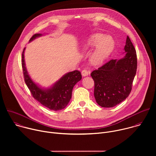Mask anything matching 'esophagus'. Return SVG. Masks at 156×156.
<instances>
[{"mask_svg":"<svg viewBox=\"0 0 156 156\" xmlns=\"http://www.w3.org/2000/svg\"><path fill=\"white\" fill-rule=\"evenodd\" d=\"M81 75L83 76H86L89 75V71H87L86 69H84V70H82Z\"/></svg>","mask_w":156,"mask_h":156,"instance_id":"esophagus-1","label":"esophagus"}]
</instances>
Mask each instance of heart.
<instances>
[{
	"label": "heart",
	"mask_w": 156,
	"mask_h": 156,
	"mask_svg": "<svg viewBox=\"0 0 156 156\" xmlns=\"http://www.w3.org/2000/svg\"><path fill=\"white\" fill-rule=\"evenodd\" d=\"M92 52L90 60L94 65H99L103 62L112 52L114 48L112 38L102 34H95L91 36L83 47V50H87L96 46Z\"/></svg>",
	"instance_id": "heart-1"
}]
</instances>
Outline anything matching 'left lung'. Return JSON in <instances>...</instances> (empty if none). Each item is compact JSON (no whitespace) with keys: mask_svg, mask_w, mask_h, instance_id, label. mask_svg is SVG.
<instances>
[{"mask_svg":"<svg viewBox=\"0 0 156 156\" xmlns=\"http://www.w3.org/2000/svg\"><path fill=\"white\" fill-rule=\"evenodd\" d=\"M125 55L112 59L91 73L94 81V95L102 107H113L129 96L137 69L136 50L128 36L124 48Z\"/></svg>","mask_w":156,"mask_h":156,"instance_id":"left-lung-1","label":"left lung"}]
</instances>
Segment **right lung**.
<instances>
[{
  "mask_svg": "<svg viewBox=\"0 0 156 156\" xmlns=\"http://www.w3.org/2000/svg\"><path fill=\"white\" fill-rule=\"evenodd\" d=\"M42 36L41 34H35L30 39V42L37 37ZM24 48L22 53V68L27 85L33 97L42 105L50 110L57 111L64 108L68 105L72 98V90L74 86L81 80L82 76L80 72L75 70L64 75L52 86L44 89L39 87L30 78L25 66L24 60Z\"/></svg>",
  "mask_w": 156,
  "mask_h": 156,
  "instance_id": "1",
  "label": "right lung"
}]
</instances>
